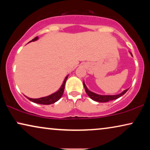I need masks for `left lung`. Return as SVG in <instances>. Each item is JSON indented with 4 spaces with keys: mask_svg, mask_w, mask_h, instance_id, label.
Returning a JSON list of instances; mask_svg holds the SVG:
<instances>
[{
    "mask_svg": "<svg viewBox=\"0 0 150 150\" xmlns=\"http://www.w3.org/2000/svg\"><path fill=\"white\" fill-rule=\"evenodd\" d=\"M83 85H84V87H85V91L86 93L88 96H89L90 98H91L92 100H94V101H96V102H108V101H110V100H115V99H117L121 96L124 95L125 94V93L128 91V89H126L125 91H124L122 92V93L120 94H118V95H115V96H100V95H98V94H96L95 93H93V92L90 91L89 90H88V89L86 87L85 84L83 82Z\"/></svg>",
    "mask_w": 150,
    "mask_h": 150,
    "instance_id": "obj_1",
    "label": "left lung"
}]
</instances>
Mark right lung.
I'll list each match as a JSON object with an SVG mask.
<instances>
[{
    "label": "right lung",
    "mask_w": 150,
    "mask_h": 150,
    "mask_svg": "<svg viewBox=\"0 0 150 150\" xmlns=\"http://www.w3.org/2000/svg\"><path fill=\"white\" fill-rule=\"evenodd\" d=\"M38 37L35 38L33 40H32L33 42V41H35L38 40ZM31 42V41H30ZM68 77V76H66L65 78L64 81H63V83L61 87L60 88V89L59 91H57L56 93L52 94V95H50L47 97H44V98H38V99H33V98H27L28 100H30V101L35 102V103H38V104H45V105H48V104H51L54 103L60 99L61 98V96H63V92H64V88H65V82H66V80Z\"/></svg>",
    "instance_id": "right-lung-1"
}]
</instances>
